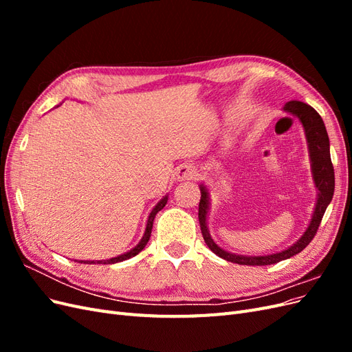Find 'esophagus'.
Returning a JSON list of instances; mask_svg holds the SVG:
<instances>
[{
	"mask_svg": "<svg viewBox=\"0 0 352 352\" xmlns=\"http://www.w3.org/2000/svg\"><path fill=\"white\" fill-rule=\"evenodd\" d=\"M195 176H198V170L195 166L190 164H182L179 166L176 170V177L180 182H185V180H192L195 179Z\"/></svg>",
	"mask_w": 352,
	"mask_h": 352,
	"instance_id": "obj_1",
	"label": "esophagus"
}]
</instances>
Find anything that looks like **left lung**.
Returning <instances> with one entry per match:
<instances>
[{
  "label": "left lung",
  "mask_w": 352,
  "mask_h": 352,
  "mask_svg": "<svg viewBox=\"0 0 352 352\" xmlns=\"http://www.w3.org/2000/svg\"><path fill=\"white\" fill-rule=\"evenodd\" d=\"M283 111L294 116L304 127V135H305V141L308 146V157H310L311 176H313L314 186L317 189L316 206L313 210L310 223H308V226L301 235V238L295 243H292L291 247H287L282 251L264 254V255H242V254L226 251L221 247H219V245L214 242V239H212L210 235V230H208V214H210V206H211L210 189L207 188L206 184H199L201 199H199V208H198V219H199L202 236H204L207 247L212 252L219 255L220 258H225L230 263L243 264V265H269V264H274L282 260L294 257V255L301 252L307 245L311 242L318 226H320L324 211L333 198L335 172H333L332 160H330L329 136L320 114H318L311 105L301 101L286 102Z\"/></svg>",
  "instance_id": "8db88e82"
}]
</instances>
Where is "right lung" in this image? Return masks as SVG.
<instances>
[{
	"instance_id": "1",
	"label": "right lung",
	"mask_w": 352,
	"mask_h": 352,
	"mask_svg": "<svg viewBox=\"0 0 352 352\" xmlns=\"http://www.w3.org/2000/svg\"><path fill=\"white\" fill-rule=\"evenodd\" d=\"M167 199H168V195H164L162 199H160V201L157 202L155 207L151 210L150 216H148V220H146V226H145L144 235H142L141 241L138 242L131 251H127V252H124V254L117 255V257H113V258H110V260H80L79 263H87V264H114V263H120V261H124V260H129V258L135 257L136 254H140V252L145 248V245L148 243V241H150L151 230H153V223H154L155 214L167 204ZM74 261H76V260H74Z\"/></svg>"
}]
</instances>
